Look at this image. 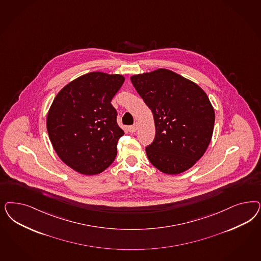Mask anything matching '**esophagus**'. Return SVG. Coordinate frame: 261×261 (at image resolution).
Returning <instances> with one entry per match:
<instances>
[{"label":"esophagus","mask_w":261,"mask_h":261,"mask_svg":"<svg viewBox=\"0 0 261 261\" xmlns=\"http://www.w3.org/2000/svg\"><path fill=\"white\" fill-rule=\"evenodd\" d=\"M137 129H138V124L137 123H135V125H133V126H128L129 133H135Z\"/></svg>","instance_id":"34e87169"}]
</instances>
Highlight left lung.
Instances as JSON below:
<instances>
[{"instance_id":"left-lung-1","label":"left lung","mask_w":261,"mask_h":261,"mask_svg":"<svg viewBox=\"0 0 261 261\" xmlns=\"http://www.w3.org/2000/svg\"><path fill=\"white\" fill-rule=\"evenodd\" d=\"M130 81L153 115L155 136L146 148L150 162L169 175L191 168L212 137L215 113L207 95L167 69L135 75Z\"/></svg>"}]
</instances>
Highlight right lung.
<instances>
[{"label": "right lung", "mask_w": 261, "mask_h": 261, "mask_svg": "<svg viewBox=\"0 0 261 261\" xmlns=\"http://www.w3.org/2000/svg\"><path fill=\"white\" fill-rule=\"evenodd\" d=\"M124 82L121 75L88 73L64 86L50 106V142L60 160L81 174H100L117 155L124 130L110 101Z\"/></svg>", "instance_id": "1"}]
</instances>
